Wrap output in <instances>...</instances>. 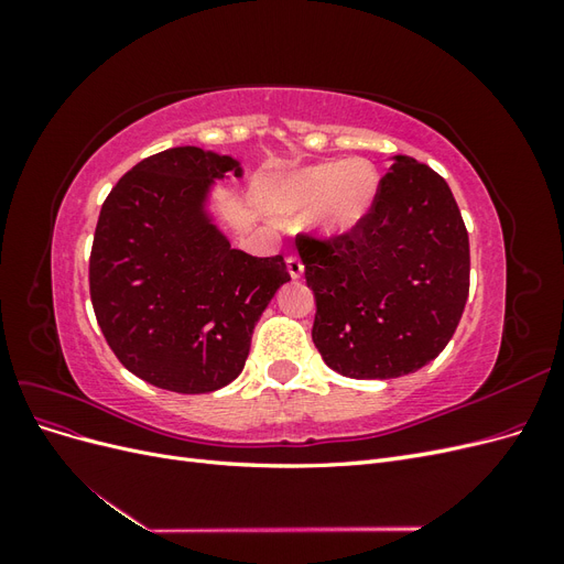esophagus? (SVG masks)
<instances>
[{
	"mask_svg": "<svg viewBox=\"0 0 564 564\" xmlns=\"http://www.w3.org/2000/svg\"><path fill=\"white\" fill-rule=\"evenodd\" d=\"M286 270H289V275H292V280H299L303 275V261L299 259V256H289Z\"/></svg>",
	"mask_w": 564,
	"mask_h": 564,
	"instance_id": "esophagus-1",
	"label": "esophagus"
}]
</instances>
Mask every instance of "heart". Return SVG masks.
<instances>
[{"instance_id": "heart-1", "label": "heart", "mask_w": 564, "mask_h": 564, "mask_svg": "<svg viewBox=\"0 0 564 564\" xmlns=\"http://www.w3.org/2000/svg\"><path fill=\"white\" fill-rule=\"evenodd\" d=\"M379 193V172L367 160H329L296 169L272 183L263 202L272 216L296 218L311 210L322 240H338L362 224Z\"/></svg>"}]
</instances>
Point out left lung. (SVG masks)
Masks as SVG:
<instances>
[{
	"mask_svg": "<svg viewBox=\"0 0 564 564\" xmlns=\"http://www.w3.org/2000/svg\"><path fill=\"white\" fill-rule=\"evenodd\" d=\"M315 294L313 344L348 379H398L445 350L464 315L470 249L447 181L395 155L367 218L296 240Z\"/></svg>",
	"mask_w": 564,
	"mask_h": 564,
	"instance_id": "left-lung-1",
	"label": "left lung"
}]
</instances>
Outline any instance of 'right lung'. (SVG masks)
Instances as JSON below:
<instances>
[{"mask_svg":"<svg viewBox=\"0 0 564 564\" xmlns=\"http://www.w3.org/2000/svg\"><path fill=\"white\" fill-rule=\"evenodd\" d=\"M242 166L195 145L145 158L110 191L89 259L91 303L108 346L135 377L197 395L245 369L256 322L289 282L282 256L232 249L207 209L216 181Z\"/></svg>","mask_w":564,"mask_h":564,"instance_id":"add662e5","label":"right lung"}]
</instances>
